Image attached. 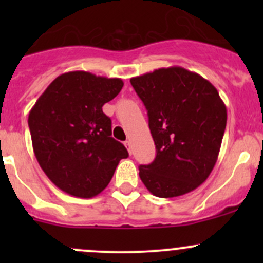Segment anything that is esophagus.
<instances>
[{
    "label": "esophagus",
    "mask_w": 263,
    "mask_h": 263,
    "mask_svg": "<svg viewBox=\"0 0 263 263\" xmlns=\"http://www.w3.org/2000/svg\"><path fill=\"white\" fill-rule=\"evenodd\" d=\"M124 146L127 147V150H128L129 154L132 153V145H131V141H129V140H127V141H124Z\"/></svg>",
    "instance_id": "34e87169"
}]
</instances>
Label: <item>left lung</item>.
I'll use <instances>...</instances> for the list:
<instances>
[{
  "instance_id": "8db88e82",
  "label": "left lung",
  "mask_w": 263,
  "mask_h": 263,
  "mask_svg": "<svg viewBox=\"0 0 263 263\" xmlns=\"http://www.w3.org/2000/svg\"><path fill=\"white\" fill-rule=\"evenodd\" d=\"M147 109L156 156L140 165V178L156 197L196 190L216 164L227 126V107L216 87L179 66L132 78Z\"/></svg>"
}]
</instances>
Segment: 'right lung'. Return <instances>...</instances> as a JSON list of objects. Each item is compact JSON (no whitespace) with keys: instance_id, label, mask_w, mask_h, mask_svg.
Wrapping results in <instances>:
<instances>
[{"instance_id":"right-lung-1","label":"right lung","mask_w":263,"mask_h":263,"mask_svg":"<svg viewBox=\"0 0 263 263\" xmlns=\"http://www.w3.org/2000/svg\"><path fill=\"white\" fill-rule=\"evenodd\" d=\"M122 87L121 79L71 71L50 82L31 108L28 123L35 158L63 192L95 197L128 156L126 147L110 137L112 121L102 109Z\"/></svg>"}]
</instances>
